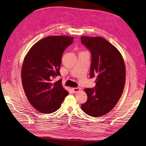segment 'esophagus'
Wrapping results in <instances>:
<instances>
[{
  "instance_id": "obj_1",
  "label": "esophagus",
  "mask_w": 146,
  "mask_h": 146,
  "mask_svg": "<svg viewBox=\"0 0 146 146\" xmlns=\"http://www.w3.org/2000/svg\"><path fill=\"white\" fill-rule=\"evenodd\" d=\"M80 89L79 88H72V90H73V92H74V93L77 92L79 91Z\"/></svg>"
}]
</instances>
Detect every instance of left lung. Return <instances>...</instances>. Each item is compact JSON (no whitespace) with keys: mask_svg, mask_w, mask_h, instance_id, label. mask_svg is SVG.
I'll return each mask as SVG.
<instances>
[{"mask_svg":"<svg viewBox=\"0 0 146 146\" xmlns=\"http://www.w3.org/2000/svg\"><path fill=\"white\" fill-rule=\"evenodd\" d=\"M80 40L91 54L90 77L96 78L95 86L85 89L88 100L81 108L88 115L103 116L113 108L123 92L124 61L119 51L102 37L82 36Z\"/></svg>","mask_w":146,"mask_h":146,"instance_id":"1","label":"left lung"}]
</instances>
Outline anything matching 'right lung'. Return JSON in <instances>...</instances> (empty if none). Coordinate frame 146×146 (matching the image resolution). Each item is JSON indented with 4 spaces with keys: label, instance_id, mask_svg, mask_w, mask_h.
Listing matches in <instances>:
<instances>
[{
    "label": "right lung",
    "instance_id": "obj_1",
    "mask_svg": "<svg viewBox=\"0 0 146 146\" xmlns=\"http://www.w3.org/2000/svg\"><path fill=\"white\" fill-rule=\"evenodd\" d=\"M74 38L50 36L35 43L28 51L21 70L22 86L29 103L43 113L56 111L68 94L61 85V79L53 82L60 76L61 57Z\"/></svg>",
    "mask_w": 146,
    "mask_h": 146
}]
</instances>
